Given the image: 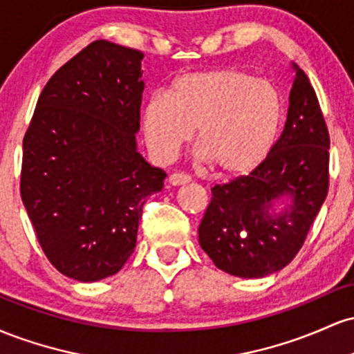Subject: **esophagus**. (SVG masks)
<instances>
[{
    "mask_svg": "<svg viewBox=\"0 0 354 354\" xmlns=\"http://www.w3.org/2000/svg\"><path fill=\"white\" fill-rule=\"evenodd\" d=\"M168 181H169V185L180 186V185H186V183H189L191 176L186 173H173V174H169Z\"/></svg>",
    "mask_w": 354,
    "mask_h": 354,
    "instance_id": "34e87169",
    "label": "esophagus"
}]
</instances>
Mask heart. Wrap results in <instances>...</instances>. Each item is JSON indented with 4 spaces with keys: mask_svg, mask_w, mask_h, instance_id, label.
I'll list each match as a JSON object with an SVG mask.
<instances>
[{
    "mask_svg": "<svg viewBox=\"0 0 354 354\" xmlns=\"http://www.w3.org/2000/svg\"><path fill=\"white\" fill-rule=\"evenodd\" d=\"M283 120L271 81L239 68L189 73L169 95L154 93L141 108V131L153 156L169 161L196 129V145L223 176H243L270 156Z\"/></svg>",
    "mask_w": 354,
    "mask_h": 354,
    "instance_id": "obj_1",
    "label": "heart"
}]
</instances>
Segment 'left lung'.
<instances>
[{"mask_svg":"<svg viewBox=\"0 0 354 354\" xmlns=\"http://www.w3.org/2000/svg\"><path fill=\"white\" fill-rule=\"evenodd\" d=\"M295 70L286 123L270 156L250 174L211 188L198 230L216 268L238 278H263L293 261L330 188L326 121L308 76ZM279 196H291L294 205L270 217Z\"/></svg>","mask_w":354,"mask_h":354,"instance_id":"left-lung-1","label":"left lung"}]
</instances>
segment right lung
Masks as SVG:
<instances>
[{
    "mask_svg": "<svg viewBox=\"0 0 354 354\" xmlns=\"http://www.w3.org/2000/svg\"><path fill=\"white\" fill-rule=\"evenodd\" d=\"M145 55L106 39L51 76L23 138L19 191L43 253L83 283L116 274L166 173L136 151Z\"/></svg>",
    "mask_w": 354,
    "mask_h": 354,
    "instance_id": "obj_1",
    "label": "right lung"
}]
</instances>
